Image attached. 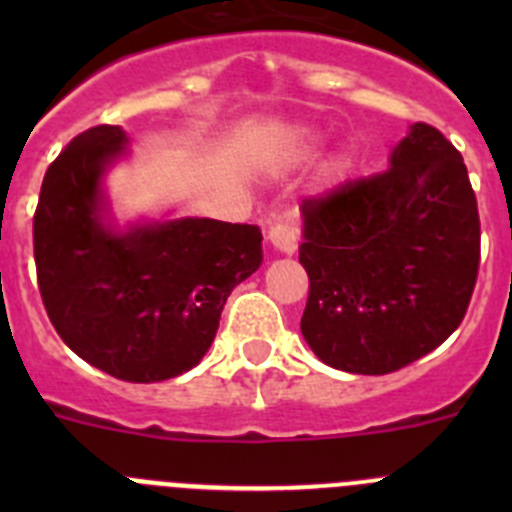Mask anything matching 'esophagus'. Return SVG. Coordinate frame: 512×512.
I'll return each instance as SVG.
<instances>
[{
	"label": "esophagus",
	"instance_id": "1",
	"mask_svg": "<svg viewBox=\"0 0 512 512\" xmlns=\"http://www.w3.org/2000/svg\"><path fill=\"white\" fill-rule=\"evenodd\" d=\"M266 238H269V243L277 248L279 253L292 256V253L297 251V246H300V228H297L295 223H277L271 225Z\"/></svg>",
	"mask_w": 512,
	"mask_h": 512
}]
</instances>
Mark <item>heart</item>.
I'll return each mask as SVG.
<instances>
[{"label":"heart","mask_w":512,"mask_h":512,"mask_svg":"<svg viewBox=\"0 0 512 512\" xmlns=\"http://www.w3.org/2000/svg\"><path fill=\"white\" fill-rule=\"evenodd\" d=\"M343 171H346V164H343V161H336V164H333V174H343Z\"/></svg>","instance_id":"heart-1"}]
</instances>
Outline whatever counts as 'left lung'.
Here are the masks:
<instances>
[{
  "label": "left lung",
  "instance_id": "1",
  "mask_svg": "<svg viewBox=\"0 0 512 512\" xmlns=\"http://www.w3.org/2000/svg\"><path fill=\"white\" fill-rule=\"evenodd\" d=\"M310 277L302 336L320 361L390 374L464 320L479 269V212L461 153L415 122L390 169L302 202Z\"/></svg>",
  "mask_w": 512,
  "mask_h": 512
}]
</instances>
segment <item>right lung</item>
Returning <instances> with one entry per match:
<instances>
[{"mask_svg": "<svg viewBox=\"0 0 512 512\" xmlns=\"http://www.w3.org/2000/svg\"><path fill=\"white\" fill-rule=\"evenodd\" d=\"M120 125L76 135L48 166L33 217L45 312L76 356L122 382L189 372L212 346L233 287L264 261L256 225L110 217L104 174L128 153Z\"/></svg>", "mask_w": 512, "mask_h": 512, "instance_id": "right-lung-1", "label": "right lung"}]
</instances>
